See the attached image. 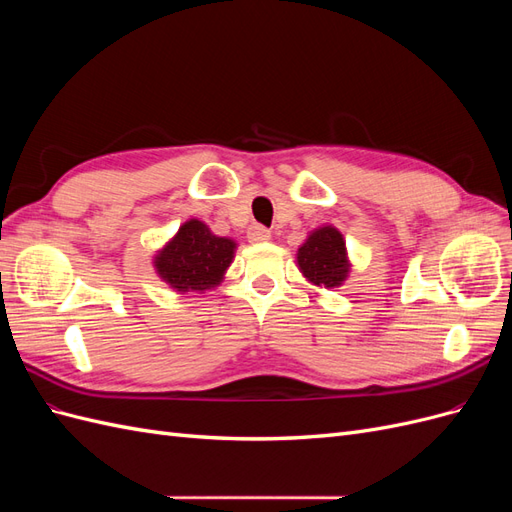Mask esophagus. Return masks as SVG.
<instances>
[{"mask_svg": "<svg viewBox=\"0 0 512 512\" xmlns=\"http://www.w3.org/2000/svg\"><path fill=\"white\" fill-rule=\"evenodd\" d=\"M247 239H250L252 243H265L271 239V230H267L265 226H250V230H247Z\"/></svg>", "mask_w": 512, "mask_h": 512, "instance_id": "esophagus-1", "label": "esophagus"}]
</instances>
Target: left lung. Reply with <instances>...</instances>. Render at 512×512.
<instances>
[{"instance_id":"1","label":"left lung","mask_w":512,"mask_h":512,"mask_svg":"<svg viewBox=\"0 0 512 512\" xmlns=\"http://www.w3.org/2000/svg\"><path fill=\"white\" fill-rule=\"evenodd\" d=\"M297 267L309 284L318 288H339L350 273L346 239L335 226L312 230L297 252Z\"/></svg>"}]
</instances>
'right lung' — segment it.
<instances>
[{
    "mask_svg": "<svg viewBox=\"0 0 512 512\" xmlns=\"http://www.w3.org/2000/svg\"><path fill=\"white\" fill-rule=\"evenodd\" d=\"M235 250L237 241L213 235L205 222L192 218L153 256V269L179 294L205 292L222 284Z\"/></svg>",
    "mask_w": 512,
    "mask_h": 512,
    "instance_id": "right-lung-1",
    "label": "right lung"
}]
</instances>
